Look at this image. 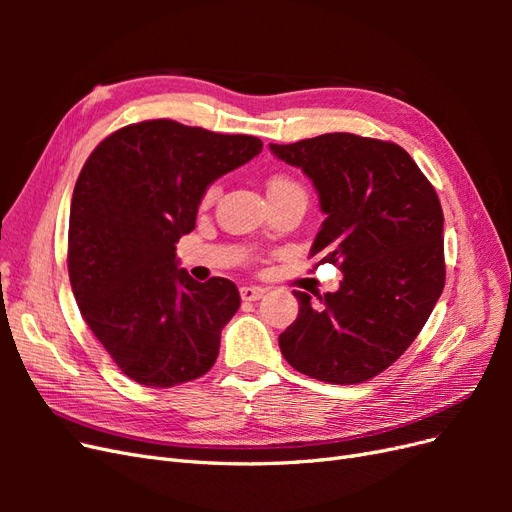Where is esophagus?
<instances>
[{"label": "esophagus", "instance_id": "34e87169", "mask_svg": "<svg viewBox=\"0 0 512 512\" xmlns=\"http://www.w3.org/2000/svg\"><path fill=\"white\" fill-rule=\"evenodd\" d=\"M239 292H241L243 301H258V299H262V294H265V290L258 286H243Z\"/></svg>", "mask_w": 512, "mask_h": 512}]
</instances>
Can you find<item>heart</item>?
<instances>
[{
    "label": "heart",
    "mask_w": 512,
    "mask_h": 512,
    "mask_svg": "<svg viewBox=\"0 0 512 512\" xmlns=\"http://www.w3.org/2000/svg\"><path fill=\"white\" fill-rule=\"evenodd\" d=\"M220 192H222L220 183L207 185L205 192H203V198H200V205H203V207L213 205L215 200H218ZM267 192H269V200H271V198H282V196H305V192H303V188H301V183H299L297 179H292V177L286 175V173H275V175H271L269 181H267Z\"/></svg>",
    "instance_id": "b5f03b06"
}]
</instances>
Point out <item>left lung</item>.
Wrapping results in <instances>:
<instances>
[{
    "label": "left lung",
    "mask_w": 512,
    "mask_h": 512,
    "mask_svg": "<svg viewBox=\"0 0 512 512\" xmlns=\"http://www.w3.org/2000/svg\"><path fill=\"white\" fill-rule=\"evenodd\" d=\"M271 151L314 181L327 220L309 256L344 273L337 292L294 290L299 316L280 335L284 359L322 382H365L408 350L440 299V198L391 141L333 132Z\"/></svg>",
    "instance_id": "obj_1"
}]
</instances>
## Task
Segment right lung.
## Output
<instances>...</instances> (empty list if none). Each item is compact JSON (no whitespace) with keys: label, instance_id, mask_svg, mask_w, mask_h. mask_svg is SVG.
Returning a JSON list of instances; mask_svg holds the SVG:
<instances>
[{"label":"right lung","instance_id":"1","mask_svg":"<svg viewBox=\"0 0 512 512\" xmlns=\"http://www.w3.org/2000/svg\"><path fill=\"white\" fill-rule=\"evenodd\" d=\"M247 134L147 119L108 134L74 185L68 273L91 333L130 380L170 389L205 376L241 297L224 277L177 269L211 181L260 153Z\"/></svg>","mask_w":512,"mask_h":512}]
</instances>
